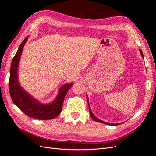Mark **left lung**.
<instances>
[{"label":"left lung","mask_w":156,"mask_h":156,"mask_svg":"<svg viewBox=\"0 0 156 156\" xmlns=\"http://www.w3.org/2000/svg\"><path fill=\"white\" fill-rule=\"evenodd\" d=\"M140 51V55L141 56H142V57L144 58V56H143V51L141 49H139ZM87 101H88V107H89V112H90V115L92 119L95 120L96 122H100V123H103V124H107V125H110V126H117V125H119L120 124H111V123H108V122H104V121H102L101 120L99 119L98 118H97L95 115H94L93 114V112H92L91 111V108L90 107V104H89V101H88V96L87 95Z\"/></svg>","instance_id":"left-lung-1"}]
</instances>
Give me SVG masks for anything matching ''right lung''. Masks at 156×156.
Segmentation results:
<instances>
[{
    "instance_id": "right-lung-1",
    "label": "right lung",
    "mask_w": 156,
    "mask_h": 156,
    "mask_svg": "<svg viewBox=\"0 0 156 156\" xmlns=\"http://www.w3.org/2000/svg\"><path fill=\"white\" fill-rule=\"evenodd\" d=\"M28 38L29 36H27L23 41L12 60L9 80L10 96L14 104L20 108L26 115L38 120L53 119L62 111L65 96L72 87L73 83H68L61 87L57 96L53 101L48 104L41 103L25 91L19 82L17 72L23 47Z\"/></svg>"
}]
</instances>
